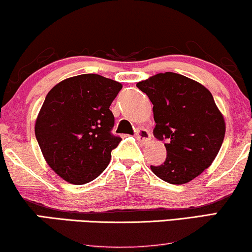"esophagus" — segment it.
Wrapping results in <instances>:
<instances>
[{
  "mask_svg": "<svg viewBox=\"0 0 252 252\" xmlns=\"http://www.w3.org/2000/svg\"><path fill=\"white\" fill-rule=\"evenodd\" d=\"M136 138L138 139L139 142L145 143L151 138V133H150L149 130H146L144 128H138L136 130Z\"/></svg>",
  "mask_w": 252,
  "mask_h": 252,
  "instance_id": "34e87169",
  "label": "esophagus"
}]
</instances>
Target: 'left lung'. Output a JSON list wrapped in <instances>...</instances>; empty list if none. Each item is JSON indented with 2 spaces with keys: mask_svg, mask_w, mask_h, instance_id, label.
Here are the masks:
<instances>
[{
  "mask_svg": "<svg viewBox=\"0 0 252 252\" xmlns=\"http://www.w3.org/2000/svg\"><path fill=\"white\" fill-rule=\"evenodd\" d=\"M154 104V135L166 141V159L151 165L158 178L181 185L211 166L223 143L225 124L211 92L177 73H159L137 84Z\"/></svg>",
  "mask_w": 252,
  "mask_h": 252,
  "instance_id": "left-lung-1",
  "label": "left lung"
}]
</instances>
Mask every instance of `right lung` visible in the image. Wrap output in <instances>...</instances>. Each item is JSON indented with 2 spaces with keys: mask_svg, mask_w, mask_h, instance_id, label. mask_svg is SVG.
Masks as SVG:
<instances>
[{
  "mask_svg": "<svg viewBox=\"0 0 252 252\" xmlns=\"http://www.w3.org/2000/svg\"><path fill=\"white\" fill-rule=\"evenodd\" d=\"M122 89L120 82L98 74H81L56 85L38 114L34 133L44 158L63 180L87 184L109 164L122 141L113 135L109 109Z\"/></svg>",
  "mask_w": 252,
  "mask_h": 252,
  "instance_id": "1",
  "label": "right lung"
}]
</instances>
